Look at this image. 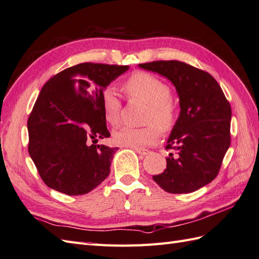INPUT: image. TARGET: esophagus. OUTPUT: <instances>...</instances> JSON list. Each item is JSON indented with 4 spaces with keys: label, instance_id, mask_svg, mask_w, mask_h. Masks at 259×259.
Listing matches in <instances>:
<instances>
[{
    "label": "esophagus",
    "instance_id": "esophagus-1",
    "mask_svg": "<svg viewBox=\"0 0 259 259\" xmlns=\"http://www.w3.org/2000/svg\"><path fill=\"white\" fill-rule=\"evenodd\" d=\"M135 151L137 152L138 154H140V155H147L148 153H149V150H145V149H140V148H138V149H135Z\"/></svg>",
    "mask_w": 259,
    "mask_h": 259
}]
</instances>
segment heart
I'll list each match as a JSON object with an SVG mask.
<instances>
[{
  "label": "heart",
  "mask_w": 259,
  "mask_h": 259,
  "mask_svg": "<svg viewBox=\"0 0 259 259\" xmlns=\"http://www.w3.org/2000/svg\"><path fill=\"white\" fill-rule=\"evenodd\" d=\"M122 89L131 98L149 105L145 123L147 128L123 127L114 132L112 141L122 148L138 149L155 143L160 138L158 128L166 131L170 129L175 118V108L170 101V89L162 79L148 72H135L122 85ZM101 105L105 121L117 125L120 121L121 101L114 89L104 91ZM155 124L153 125V123Z\"/></svg>",
  "instance_id": "1"
}]
</instances>
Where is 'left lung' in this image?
Listing matches in <instances>:
<instances>
[{"label":"left lung","mask_w":259,"mask_h":259,"mask_svg":"<svg viewBox=\"0 0 259 259\" xmlns=\"http://www.w3.org/2000/svg\"><path fill=\"white\" fill-rule=\"evenodd\" d=\"M141 69L165 76L175 86L181 112L166 149V168L154 182L170 194H188L211 183L231 143V106L208 72L185 62L153 61Z\"/></svg>","instance_id":"left-lung-1"}]
</instances>
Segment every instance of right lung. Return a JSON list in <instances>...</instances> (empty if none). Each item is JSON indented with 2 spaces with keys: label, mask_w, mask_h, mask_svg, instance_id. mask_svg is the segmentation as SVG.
Listing matches in <instances>:
<instances>
[{
  "label": "right lung",
  "mask_w": 259,
  "mask_h": 259,
  "mask_svg": "<svg viewBox=\"0 0 259 259\" xmlns=\"http://www.w3.org/2000/svg\"><path fill=\"white\" fill-rule=\"evenodd\" d=\"M128 69L79 63L44 85L28 118V152L49 188L69 196L84 195L109 175L118 148L92 142L110 136L102 94Z\"/></svg>",
  "instance_id": "1"
}]
</instances>
